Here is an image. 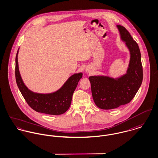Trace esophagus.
I'll list each match as a JSON object with an SVG mask.
<instances>
[{"instance_id": "obj_1", "label": "esophagus", "mask_w": 158, "mask_h": 158, "mask_svg": "<svg viewBox=\"0 0 158 158\" xmlns=\"http://www.w3.org/2000/svg\"><path fill=\"white\" fill-rule=\"evenodd\" d=\"M87 71V72H89V71L88 70H86Z\"/></svg>"}]
</instances>
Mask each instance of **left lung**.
<instances>
[{"label": "left lung", "mask_w": 158, "mask_h": 158, "mask_svg": "<svg viewBox=\"0 0 158 158\" xmlns=\"http://www.w3.org/2000/svg\"><path fill=\"white\" fill-rule=\"evenodd\" d=\"M117 27L121 39L129 49V66L127 73L117 79L106 76L89 78L94 101L101 109H113L130 102L139 90L143 79L141 55L138 43L124 27L117 25Z\"/></svg>", "instance_id": "obj_1"}]
</instances>
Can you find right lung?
I'll return each instance as SVG.
<instances>
[{
  "label": "right lung",
  "instance_id": "add662e5",
  "mask_svg": "<svg viewBox=\"0 0 158 158\" xmlns=\"http://www.w3.org/2000/svg\"><path fill=\"white\" fill-rule=\"evenodd\" d=\"M18 51L15 57V75L17 86L24 99L35 111L48 115H58L65 113L69 108L73 94L83 73L72 75L64 85L56 92L48 94L34 93L29 90L22 80L19 71Z\"/></svg>",
  "mask_w": 158,
  "mask_h": 158
}]
</instances>
